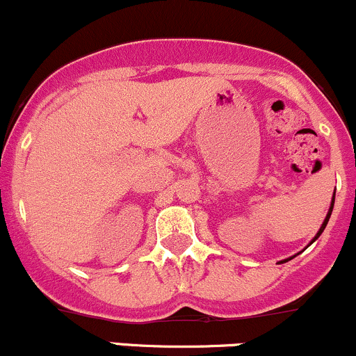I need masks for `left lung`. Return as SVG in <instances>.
I'll list each match as a JSON object with an SVG mask.
<instances>
[{
	"instance_id": "8db88e82",
	"label": "left lung",
	"mask_w": 356,
	"mask_h": 356,
	"mask_svg": "<svg viewBox=\"0 0 356 356\" xmlns=\"http://www.w3.org/2000/svg\"><path fill=\"white\" fill-rule=\"evenodd\" d=\"M333 205H334V195H333V202H331V207H330V211H328V215H326V218H325V222H323V225H321V229L318 230V234H316V237L313 238V242L316 241V238L319 237V235L323 234V230H325V227H326V223H328V220H330V217H331V211H333Z\"/></svg>"
}]
</instances>
